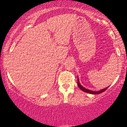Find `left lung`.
I'll list each match as a JSON object with an SVG mask.
<instances>
[{"label":"left lung","mask_w":127,"mask_h":127,"mask_svg":"<svg viewBox=\"0 0 127 127\" xmlns=\"http://www.w3.org/2000/svg\"><path fill=\"white\" fill-rule=\"evenodd\" d=\"M78 87H79V88L81 89V90L85 92V93H90V94H100V93H103V92H104L105 90H107V88H108V87H106V88H104V89H102V90H100V91H91V90H88V89H86L85 88H84V87H83L82 85H81V84H80L79 81V79L78 78Z\"/></svg>","instance_id":"1"}]
</instances>
